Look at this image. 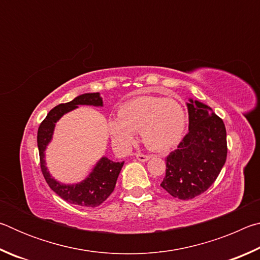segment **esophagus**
I'll use <instances>...</instances> for the list:
<instances>
[{
	"instance_id": "1",
	"label": "esophagus",
	"mask_w": 260,
	"mask_h": 260,
	"mask_svg": "<svg viewBox=\"0 0 260 260\" xmlns=\"http://www.w3.org/2000/svg\"><path fill=\"white\" fill-rule=\"evenodd\" d=\"M149 158H150V156L144 155V153H136V159L140 161H147L149 160Z\"/></svg>"
}]
</instances>
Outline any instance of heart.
Here are the masks:
<instances>
[{"instance_id": "1", "label": "heart", "mask_w": 260, "mask_h": 260, "mask_svg": "<svg viewBox=\"0 0 260 260\" xmlns=\"http://www.w3.org/2000/svg\"><path fill=\"white\" fill-rule=\"evenodd\" d=\"M119 118H110L108 128L112 142L121 150L135 143L141 132L146 146L153 151H166L181 140L186 128V112L178 101L157 96H138L119 108Z\"/></svg>"}]
</instances>
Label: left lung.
I'll list each match as a JSON object with an SVG mask.
<instances>
[{
	"instance_id": "1",
	"label": "left lung",
	"mask_w": 260,
	"mask_h": 260,
	"mask_svg": "<svg viewBox=\"0 0 260 260\" xmlns=\"http://www.w3.org/2000/svg\"><path fill=\"white\" fill-rule=\"evenodd\" d=\"M189 132L178 149L166 157L160 187L179 200H190L208 190L225 165L226 128L206 104L189 99Z\"/></svg>"
}]
</instances>
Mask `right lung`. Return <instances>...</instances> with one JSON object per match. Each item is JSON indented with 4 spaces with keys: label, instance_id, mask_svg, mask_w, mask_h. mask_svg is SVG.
I'll list each match as a JSON object with an SVG mask.
<instances>
[{
    "label": "right lung",
    "instance_id": "right-lung-1",
    "mask_svg": "<svg viewBox=\"0 0 260 260\" xmlns=\"http://www.w3.org/2000/svg\"><path fill=\"white\" fill-rule=\"evenodd\" d=\"M78 105H94L103 107L100 93H87L79 95L71 102L63 103L50 110L38 129V148L40 155V165L43 177L60 199L71 204L96 208L111 195L119 175L124 161H112L107 157H102L94 166L89 175L81 182L74 184L60 183L51 177L45 160V151L52 139L55 125L65 113L77 109Z\"/></svg>",
    "mask_w": 260,
    "mask_h": 260
}]
</instances>
